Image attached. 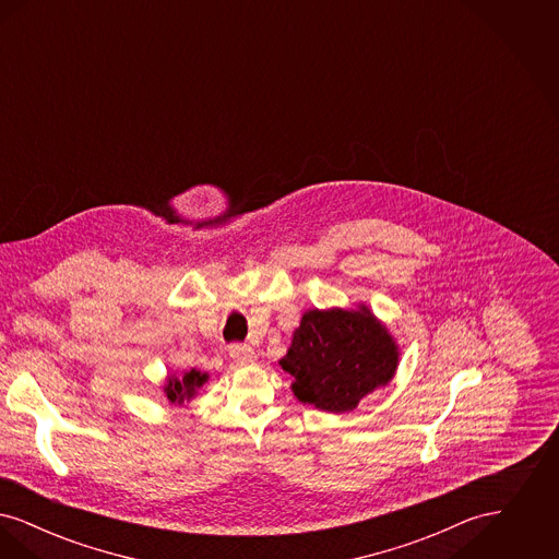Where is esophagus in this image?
<instances>
[{
  "instance_id": "1",
  "label": "esophagus",
  "mask_w": 559,
  "mask_h": 559,
  "mask_svg": "<svg viewBox=\"0 0 559 559\" xmlns=\"http://www.w3.org/2000/svg\"><path fill=\"white\" fill-rule=\"evenodd\" d=\"M230 358L235 360V365L245 367V365H253L258 356L249 346H230Z\"/></svg>"
}]
</instances>
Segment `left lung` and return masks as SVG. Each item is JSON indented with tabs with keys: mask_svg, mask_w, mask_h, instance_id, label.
Wrapping results in <instances>:
<instances>
[{
	"mask_svg": "<svg viewBox=\"0 0 559 559\" xmlns=\"http://www.w3.org/2000/svg\"><path fill=\"white\" fill-rule=\"evenodd\" d=\"M400 347L369 306L304 312L281 358L295 399L324 413H349L385 388L399 369Z\"/></svg>",
	"mask_w": 559,
	"mask_h": 559,
	"instance_id": "obj_1",
	"label": "left lung"
}]
</instances>
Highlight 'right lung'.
<instances>
[{
    "instance_id": "add662e5",
    "label": "right lung",
    "mask_w": 559,
    "mask_h": 559,
    "mask_svg": "<svg viewBox=\"0 0 559 559\" xmlns=\"http://www.w3.org/2000/svg\"><path fill=\"white\" fill-rule=\"evenodd\" d=\"M207 379H210L207 372L197 371V369L185 371L180 377L167 374V379L163 383V392L171 404L180 406V404L194 399L199 394V390L203 388V383H207Z\"/></svg>"
}]
</instances>
